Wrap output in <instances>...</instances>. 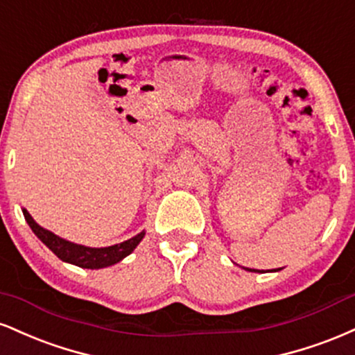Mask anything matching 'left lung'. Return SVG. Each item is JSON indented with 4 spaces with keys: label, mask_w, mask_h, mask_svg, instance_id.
<instances>
[{
    "label": "left lung",
    "mask_w": 355,
    "mask_h": 355,
    "mask_svg": "<svg viewBox=\"0 0 355 355\" xmlns=\"http://www.w3.org/2000/svg\"><path fill=\"white\" fill-rule=\"evenodd\" d=\"M245 270H249V272H261V270H257V269H249V268H244ZM277 270H281V269H277ZM274 272H276V269H274Z\"/></svg>",
    "instance_id": "obj_1"
}]
</instances>
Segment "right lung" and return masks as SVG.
Returning <instances> with one entry per match:
<instances>
[{
    "instance_id": "obj_1",
    "label": "right lung",
    "mask_w": 355,
    "mask_h": 355,
    "mask_svg": "<svg viewBox=\"0 0 355 355\" xmlns=\"http://www.w3.org/2000/svg\"><path fill=\"white\" fill-rule=\"evenodd\" d=\"M24 219L31 227V231L35 232L37 239L43 243L49 251H53L62 262H68V264H74L78 268L83 269H103L110 268V266L118 264L119 261H123L124 257L129 256L137 244L143 241L146 232H139L131 239L124 241V243L107 245V248H87V245L74 244L71 241L62 239V237L56 236L54 232L48 231V229L41 227L35 219L31 218V214L26 209H23Z\"/></svg>"
}]
</instances>
